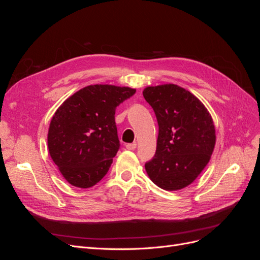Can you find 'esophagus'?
Listing matches in <instances>:
<instances>
[{
    "label": "esophagus",
    "instance_id": "obj_1",
    "mask_svg": "<svg viewBox=\"0 0 260 260\" xmlns=\"http://www.w3.org/2000/svg\"><path fill=\"white\" fill-rule=\"evenodd\" d=\"M125 148L129 149V151H133V149L137 148V143H130L125 145Z\"/></svg>",
    "mask_w": 260,
    "mask_h": 260
}]
</instances>
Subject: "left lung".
I'll use <instances>...</instances> for the list:
<instances>
[{
	"instance_id": "obj_1",
	"label": "left lung",
	"mask_w": 260,
	"mask_h": 260,
	"mask_svg": "<svg viewBox=\"0 0 260 260\" xmlns=\"http://www.w3.org/2000/svg\"><path fill=\"white\" fill-rule=\"evenodd\" d=\"M143 96L154 109L158 138L147 176L166 191L190 185L209 162L216 144L214 120L194 94L177 84L146 86Z\"/></svg>"
}]
</instances>
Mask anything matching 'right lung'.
I'll return each instance as SVG.
<instances>
[{"label":"right lung","instance_id":"right-lung-1","mask_svg":"<svg viewBox=\"0 0 260 260\" xmlns=\"http://www.w3.org/2000/svg\"><path fill=\"white\" fill-rule=\"evenodd\" d=\"M135 93L129 86L93 84L57 108L49 127L48 147L69 184L88 188L107 174L120 145L116 108Z\"/></svg>","mask_w":260,"mask_h":260}]
</instances>
